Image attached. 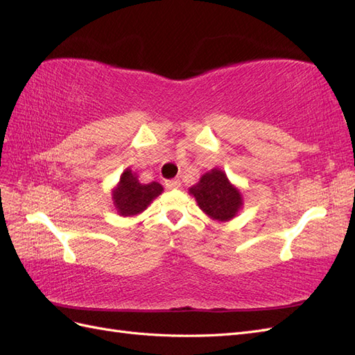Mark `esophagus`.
<instances>
[{"label":"esophagus","mask_w":355,"mask_h":355,"mask_svg":"<svg viewBox=\"0 0 355 355\" xmlns=\"http://www.w3.org/2000/svg\"><path fill=\"white\" fill-rule=\"evenodd\" d=\"M166 187H167L168 189L179 188V187H180V180H178V179H167V180H166Z\"/></svg>","instance_id":"34e87169"}]
</instances>
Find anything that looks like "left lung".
<instances>
[{"instance_id": "left-lung-1", "label": "left lung", "mask_w": 355, "mask_h": 355, "mask_svg": "<svg viewBox=\"0 0 355 355\" xmlns=\"http://www.w3.org/2000/svg\"><path fill=\"white\" fill-rule=\"evenodd\" d=\"M189 192L204 213L222 222L232 219L243 204L240 191L234 188L227 175L218 168L204 175Z\"/></svg>"}]
</instances>
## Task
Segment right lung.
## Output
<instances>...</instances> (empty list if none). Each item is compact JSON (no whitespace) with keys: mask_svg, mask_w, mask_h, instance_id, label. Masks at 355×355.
Returning <instances> with one entry per match:
<instances>
[{"mask_svg":"<svg viewBox=\"0 0 355 355\" xmlns=\"http://www.w3.org/2000/svg\"><path fill=\"white\" fill-rule=\"evenodd\" d=\"M163 192V187L158 182L148 185L139 184L132 170H125L120 178V185L114 191V202L116 210L123 216H133L144 211L148 204Z\"/></svg>","mask_w":355,"mask_h":355,"instance_id":"right-lung-1","label":"right lung"}]
</instances>
